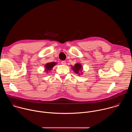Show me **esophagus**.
Returning a JSON list of instances; mask_svg holds the SVG:
<instances>
[{"label": "esophagus", "instance_id": "1", "mask_svg": "<svg viewBox=\"0 0 132 132\" xmlns=\"http://www.w3.org/2000/svg\"><path fill=\"white\" fill-rule=\"evenodd\" d=\"M61 63H62V64H63V65H65V64H66V62H65V61H62L61 62Z\"/></svg>", "mask_w": 132, "mask_h": 132}]
</instances>
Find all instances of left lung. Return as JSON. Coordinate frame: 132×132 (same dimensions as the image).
Instances as JSON below:
<instances>
[{
  "instance_id": "1",
  "label": "left lung",
  "mask_w": 132,
  "mask_h": 132,
  "mask_svg": "<svg viewBox=\"0 0 132 132\" xmlns=\"http://www.w3.org/2000/svg\"><path fill=\"white\" fill-rule=\"evenodd\" d=\"M72 67L71 68H72V69L76 72V73H78L79 75H80V73H79V71H82V67H81V64H75V65H74V66H71Z\"/></svg>"
}]
</instances>
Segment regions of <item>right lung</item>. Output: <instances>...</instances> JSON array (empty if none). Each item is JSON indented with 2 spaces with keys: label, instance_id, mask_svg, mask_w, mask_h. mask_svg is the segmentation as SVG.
Returning a JSON list of instances; mask_svg holds the SVG:
<instances>
[{
  "label": "right lung",
  "instance_id": "add662e5",
  "mask_svg": "<svg viewBox=\"0 0 132 132\" xmlns=\"http://www.w3.org/2000/svg\"><path fill=\"white\" fill-rule=\"evenodd\" d=\"M56 64V63L55 62H51V63H47L45 66V71L46 72H48V71H50L52 70V69L53 68V67Z\"/></svg>",
  "mask_w": 132,
  "mask_h": 132
}]
</instances>
